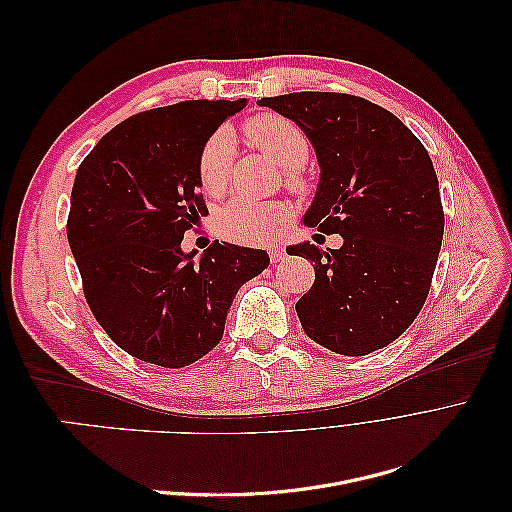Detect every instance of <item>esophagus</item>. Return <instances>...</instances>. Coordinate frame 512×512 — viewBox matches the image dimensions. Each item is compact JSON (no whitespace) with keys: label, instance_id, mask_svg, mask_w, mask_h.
Wrapping results in <instances>:
<instances>
[{"label":"esophagus","instance_id":"34e87169","mask_svg":"<svg viewBox=\"0 0 512 512\" xmlns=\"http://www.w3.org/2000/svg\"><path fill=\"white\" fill-rule=\"evenodd\" d=\"M269 256H271V260H273V262H280V260H284V258H286V252L282 250V247L273 245V247H269Z\"/></svg>","mask_w":512,"mask_h":512}]
</instances>
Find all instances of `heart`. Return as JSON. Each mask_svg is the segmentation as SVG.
<instances>
[{
  "mask_svg": "<svg viewBox=\"0 0 512 512\" xmlns=\"http://www.w3.org/2000/svg\"><path fill=\"white\" fill-rule=\"evenodd\" d=\"M243 134L256 149L267 153L271 160L288 168V183L303 190L305 181L297 173L309 156V143L297 123L277 113H262L252 117L243 126ZM232 143L226 132H215L205 143L198 158L200 188L211 196H220L230 181ZM292 209L284 203L267 200L235 198L215 218V226L222 237L235 243H265L273 239L290 220Z\"/></svg>",
  "mask_w": 512,
  "mask_h": 512,
  "instance_id": "1",
  "label": "heart"
}]
</instances>
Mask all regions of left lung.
Masks as SVG:
<instances>
[{
	"mask_svg": "<svg viewBox=\"0 0 512 512\" xmlns=\"http://www.w3.org/2000/svg\"><path fill=\"white\" fill-rule=\"evenodd\" d=\"M258 104L292 119L316 149L320 181L303 224L344 239L339 250L309 241L286 250L316 271L297 303L303 331L346 356L389 346L423 309L444 235L427 149L359 96L297 91Z\"/></svg>",
	"mask_w": 512,
	"mask_h": 512,
	"instance_id": "left-lung-1",
	"label": "left lung"
}]
</instances>
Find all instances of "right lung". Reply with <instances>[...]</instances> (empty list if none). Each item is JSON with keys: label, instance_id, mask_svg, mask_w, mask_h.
I'll return each mask as SVG.
<instances>
[{"label": "right lung", "instance_id": "obj_1", "mask_svg": "<svg viewBox=\"0 0 512 512\" xmlns=\"http://www.w3.org/2000/svg\"><path fill=\"white\" fill-rule=\"evenodd\" d=\"M245 98L185 100L128 117L76 170L68 243L85 299L113 342L179 369L220 344L239 288L269 267L265 250L213 241L194 260L183 232L207 213L198 158Z\"/></svg>", "mask_w": 512, "mask_h": 512}]
</instances>
